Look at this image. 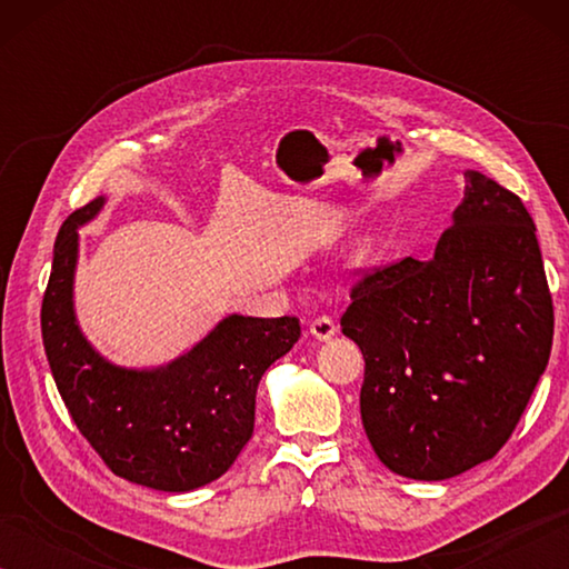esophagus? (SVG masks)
I'll return each instance as SVG.
<instances>
[{
	"label": "esophagus",
	"mask_w": 569,
	"mask_h": 569,
	"mask_svg": "<svg viewBox=\"0 0 569 569\" xmlns=\"http://www.w3.org/2000/svg\"><path fill=\"white\" fill-rule=\"evenodd\" d=\"M310 333H313V339L318 341H329L333 333H337V323H333L329 316H318L316 321H310Z\"/></svg>",
	"instance_id": "34e87169"
}]
</instances>
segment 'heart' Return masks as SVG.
I'll use <instances>...</instances> for the list:
<instances>
[{"label": "heart", "instance_id": "b5f03b06", "mask_svg": "<svg viewBox=\"0 0 569 569\" xmlns=\"http://www.w3.org/2000/svg\"><path fill=\"white\" fill-rule=\"evenodd\" d=\"M368 251H370V243H368V240H365V243H360V251H357V256H360V259H365V256H368Z\"/></svg>", "mask_w": 569, "mask_h": 569}]
</instances>
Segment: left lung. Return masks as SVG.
<instances>
[{"mask_svg": "<svg viewBox=\"0 0 569 569\" xmlns=\"http://www.w3.org/2000/svg\"><path fill=\"white\" fill-rule=\"evenodd\" d=\"M463 181L432 259L365 277L341 316L365 357V435L383 466L419 481L458 477L508 442L555 337L523 201L479 170Z\"/></svg>", "mask_w": 569, "mask_h": 569, "instance_id": "8db88e82", "label": "left lung"}]
</instances>
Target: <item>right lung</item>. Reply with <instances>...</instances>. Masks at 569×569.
I'll use <instances>...</instances> for the list:
<instances>
[{"label":"right lung","instance_id":"obj_1","mask_svg":"<svg viewBox=\"0 0 569 569\" xmlns=\"http://www.w3.org/2000/svg\"><path fill=\"white\" fill-rule=\"evenodd\" d=\"M106 197L61 224L41 331L51 376L74 425L116 477L160 492L220 479L253 435L256 388L300 339L298 318L230 313L197 345L154 368H123L84 337L74 310L80 228Z\"/></svg>","mask_w":569,"mask_h":569}]
</instances>
